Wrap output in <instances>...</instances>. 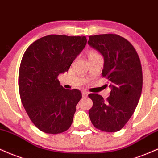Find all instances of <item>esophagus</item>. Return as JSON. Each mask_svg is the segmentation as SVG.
Wrapping results in <instances>:
<instances>
[{
    "instance_id": "obj_1",
    "label": "esophagus",
    "mask_w": 158,
    "mask_h": 158,
    "mask_svg": "<svg viewBox=\"0 0 158 158\" xmlns=\"http://www.w3.org/2000/svg\"><path fill=\"white\" fill-rule=\"evenodd\" d=\"M87 95H88V92H82L83 98H86V97H87Z\"/></svg>"
}]
</instances>
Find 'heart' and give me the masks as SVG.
Returning <instances> with one entry per match:
<instances>
[{
  "mask_svg": "<svg viewBox=\"0 0 158 158\" xmlns=\"http://www.w3.org/2000/svg\"><path fill=\"white\" fill-rule=\"evenodd\" d=\"M96 55H99V54L96 52L92 51L89 53V57H92V56H96Z\"/></svg>",
  "mask_w": 158,
  "mask_h": 158,
  "instance_id": "heart-1",
  "label": "heart"
}]
</instances>
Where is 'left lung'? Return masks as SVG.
<instances>
[{"mask_svg": "<svg viewBox=\"0 0 158 158\" xmlns=\"http://www.w3.org/2000/svg\"><path fill=\"white\" fill-rule=\"evenodd\" d=\"M88 44L103 56L102 75L109 80L111 88L106 101L98 94H89L93 101L89 115L100 130L118 131L130 119L140 100L143 86L140 58L131 43L118 35H91Z\"/></svg>", "mask_w": 158, "mask_h": 158, "instance_id": "obj_1", "label": "left lung"}]
</instances>
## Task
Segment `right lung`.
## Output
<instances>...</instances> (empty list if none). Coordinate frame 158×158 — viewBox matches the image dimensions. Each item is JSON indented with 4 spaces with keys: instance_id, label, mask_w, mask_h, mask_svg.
Instances as JSON below:
<instances>
[{
    "instance_id": "1",
    "label": "right lung",
    "mask_w": 158,
    "mask_h": 158,
    "mask_svg": "<svg viewBox=\"0 0 158 158\" xmlns=\"http://www.w3.org/2000/svg\"><path fill=\"white\" fill-rule=\"evenodd\" d=\"M86 42L85 36L49 35L32 43L22 57L20 100L31 122L44 132L59 134L71 127L82 94L64 89L57 76L68 71Z\"/></svg>"
}]
</instances>
